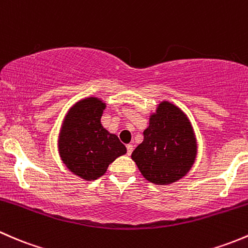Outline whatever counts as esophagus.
<instances>
[{
	"instance_id": "1",
	"label": "esophagus",
	"mask_w": 248,
	"mask_h": 248,
	"mask_svg": "<svg viewBox=\"0 0 248 248\" xmlns=\"http://www.w3.org/2000/svg\"><path fill=\"white\" fill-rule=\"evenodd\" d=\"M132 150H134V145H132V144H127V145H126V153H127V155H131Z\"/></svg>"
}]
</instances>
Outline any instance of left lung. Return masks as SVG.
Wrapping results in <instances>:
<instances>
[{"label": "left lung", "mask_w": 248, "mask_h": 248, "mask_svg": "<svg viewBox=\"0 0 248 248\" xmlns=\"http://www.w3.org/2000/svg\"><path fill=\"white\" fill-rule=\"evenodd\" d=\"M197 143L186 114L163 101L143 131V142L132 152L142 175L150 183L167 185L179 180L195 162Z\"/></svg>", "instance_id": "8db88e82"}]
</instances>
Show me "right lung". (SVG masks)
I'll return each instance as SVG.
<instances>
[{"mask_svg":"<svg viewBox=\"0 0 248 248\" xmlns=\"http://www.w3.org/2000/svg\"><path fill=\"white\" fill-rule=\"evenodd\" d=\"M106 105L96 98L78 101L69 109L61 129L58 148L65 166L85 180H95L126 153L118 137L101 125Z\"/></svg>","mask_w":248,"mask_h":248,"instance_id":"obj_1","label":"right lung"}]
</instances>
